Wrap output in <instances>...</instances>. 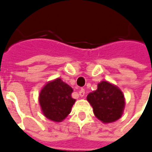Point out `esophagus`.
Returning a JSON list of instances; mask_svg holds the SVG:
<instances>
[{
	"label": "esophagus",
	"mask_w": 152,
	"mask_h": 152,
	"mask_svg": "<svg viewBox=\"0 0 152 152\" xmlns=\"http://www.w3.org/2000/svg\"><path fill=\"white\" fill-rule=\"evenodd\" d=\"M79 95L81 96V97H84V95H85V90H84V89H80V91H79Z\"/></svg>",
	"instance_id": "1"
}]
</instances>
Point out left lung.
Instances as JSON below:
<instances>
[{"instance_id":"left-lung-1","label":"left lung","mask_w":152,"mask_h":152,"mask_svg":"<svg viewBox=\"0 0 152 152\" xmlns=\"http://www.w3.org/2000/svg\"><path fill=\"white\" fill-rule=\"evenodd\" d=\"M87 99L96 117L104 123L115 122L123 113L125 99L122 92L108 82L99 83L97 90L88 94Z\"/></svg>"}]
</instances>
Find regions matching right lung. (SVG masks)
Returning <instances> with one entry per match:
<instances>
[{"instance_id": "add662e5", "label": "right lung", "mask_w": 152, "mask_h": 152, "mask_svg": "<svg viewBox=\"0 0 152 152\" xmlns=\"http://www.w3.org/2000/svg\"><path fill=\"white\" fill-rule=\"evenodd\" d=\"M72 92V88L60 78L47 83L39 95L43 115L53 122H62L76 102L71 97Z\"/></svg>"}]
</instances>
